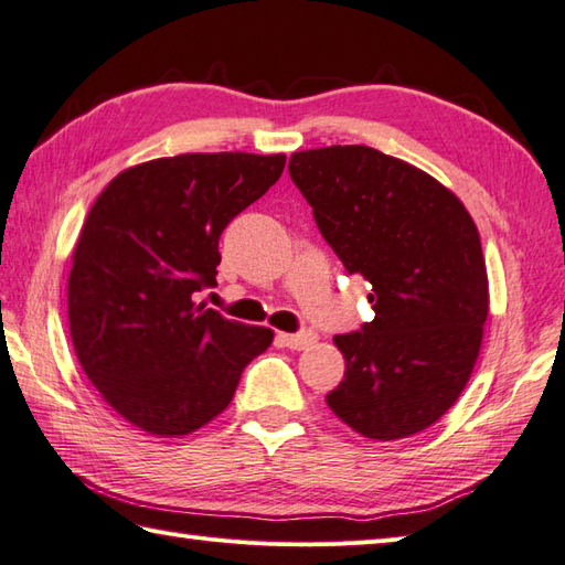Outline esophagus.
<instances>
[{"label": "esophagus", "mask_w": 565, "mask_h": 565, "mask_svg": "<svg viewBox=\"0 0 565 565\" xmlns=\"http://www.w3.org/2000/svg\"><path fill=\"white\" fill-rule=\"evenodd\" d=\"M318 340L316 332H279V342L284 347H289V350H308L310 344Z\"/></svg>", "instance_id": "obj_1"}]
</instances>
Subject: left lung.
Returning <instances> with one entry per match:
<instances>
[{
	"label": "left lung",
	"mask_w": 565,
	"mask_h": 565,
	"mask_svg": "<svg viewBox=\"0 0 565 565\" xmlns=\"http://www.w3.org/2000/svg\"><path fill=\"white\" fill-rule=\"evenodd\" d=\"M294 184L350 274L371 284L374 320L338 334L344 379L330 411L362 437H413L473 374L488 318L478 227L435 177L366 146L294 152Z\"/></svg>",
	"instance_id": "obj_1"
}]
</instances>
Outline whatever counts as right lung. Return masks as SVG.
<instances>
[{"label":"right lung","instance_id":"obj_1","mask_svg":"<svg viewBox=\"0 0 565 565\" xmlns=\"http://www.w3.org/2000/svg\"><path fill=\"white\" fill-rule=\"evenodd\" d=\"M286 154L186 152L114 177L82 225L67 279L75 354L102 398L152 437H184L231 405L274 340L196 303L218 239L267 194Z\"/></svg>","mask_w":565,"mask_h":565}]
</instances>
